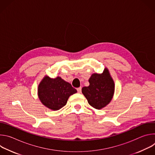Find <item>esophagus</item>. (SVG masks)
Instances as JSON below:
<instances>
[{"label":"esophagus","mask_w":155,"mask_h":155,"mask_svg":"<svg viewBox=\"0 0 155 155\" xmlns=\"http://www.w3.org/2000/svg\"><path fill=\"white\" fill-rule=\"evenodd\" d=\"M77 90L78 93H81V87H78Z\"/></svg>","instance_id":"esophagus-1"}]
</instances>
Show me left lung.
<instances>
[{
	"instance_id": "left-lung-1",
	"label": "left lung",
	"mask_w": 155,
	"mask_h": 155,
	"mask_svg": "<svg viewBox=\"0 0 155 155\" xmlns=\"http://www.w3.org/2000/svg\"><path fill=\"white\" fill-rule=\"evenodd\" d=\"M90 85L82 87V93L89 104L100 110L107 105L112 99L115 83L107 68L102 74H93L89 79Z\"/></svg>"
}]
</instances>
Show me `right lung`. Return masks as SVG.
Returning a JSON list of instances; mask_svg holds the SVG:
<instances>
[{"instance_id":"obj_1","label":"right lung","mask_w":155,"mask_h":155,"mask_svg":"<svg viewBox=\"0 0 155 155\" xmlns=\"http://www.w3.org/2000/svg\"><path fill=\"white\" fill-rule=\"evenodd\" d=\"M77 91L60 77L51 78L45 76L38 86V96L41 102L47 108L58 110L67 104L70 96Z\"/></svg>"}]
</instances>
